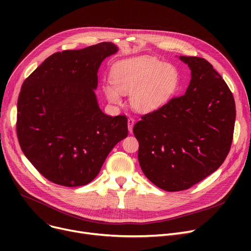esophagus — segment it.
<instances>
[{
	"label": "esophagus",
	"mask_w": 251,
	"mask_h": 251,
	"mask_svg": "<svg viewBox=\"0 0 251 251\" xmlns=\"http://www.w3.org/2000/svg\"><path fill=\"white\" fill-rule=\"evenodd\" d=\"M127 123H128V130H129V132H130V133H132V131H133V126H134V119H132V118H129Z\"/></svg>",
	"instance_id": "esophagus-1"
}]
</instances>
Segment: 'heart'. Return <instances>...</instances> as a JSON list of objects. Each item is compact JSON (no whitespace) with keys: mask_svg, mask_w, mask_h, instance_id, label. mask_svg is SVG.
<instances>
[{"mask_svg":"<svg viewBox=\"0 0 251 251\" xmlns=\"http://www.w3.org/2000/svg\"><path fill=\"white\" fill-rule=\"evenodd\" d=\"M111 82L103 86L113 103H120L122 95H130L132 108L141 113L159 110L174 96L180 74L174 65L152 57H136L116 62L111 69Z\"/></svg>","mask_w":251,"mask_h":251,"instance_id":"b5f03b06","label":"heart"}]
</instances>
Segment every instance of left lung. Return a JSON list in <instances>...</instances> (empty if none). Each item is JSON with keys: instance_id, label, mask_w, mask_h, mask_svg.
<instances>
[{"instance_id": "obj_1", "label": "left lung", "mask_w": 251, "mask_h": 251, "mask_svg": "<svg viewBox=\"0 0 251 251\" xmlns=\"http://www.w3.org/2000/svg\"><path fill=\"white\" fill-rule=\"evenodd\" d=\"M191 70L185 95L141 117L133 127L143 174L166 191L193 186L225 161L236 110L231 90L213 65L180 56Z\"/></svg>"}]
</instances>
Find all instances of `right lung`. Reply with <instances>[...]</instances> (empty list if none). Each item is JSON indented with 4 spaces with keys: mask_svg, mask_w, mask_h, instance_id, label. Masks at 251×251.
<instances>
[{
    "mask_svg": "<svg viewBox=\"0 0 251 251\" xmlns=\"http://www.w3.org/2000/svg\"><path fill=\"white\" fill-rule=\"evenodd\" d=\"M118 50L105 42L58 51L22 84L16 127L20 147L52 183L86 185L128 134L127 118L103 114L95 92L101 62Z\"/></svg>",
    "mask_w": 251,
    "mask_h": 251,
    "instance_id": "add662e5",
    "label": "right lung"
}]
</instances>
